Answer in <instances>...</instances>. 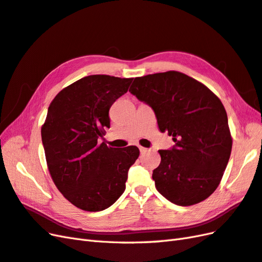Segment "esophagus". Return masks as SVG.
Masks as SVG:
<instances>
[{
    "instance_id": "esophagus-1",
    "label": "esophagus",
    "mask_w": 262,
    "mask_h": 262,
    "mask_svg": "<svg viewBox=\"0 0 262 262\" xmlns=\"http://www.w3.org/2000/svg\"><path fill=\"white\" fill-rule=\"evenodd\" d=\"M138 148H139V150H140V152H141V154H145V152H147V151H148V149H147V148H145V147H141V146H139Z\"/></svg>"
}]
</instances>
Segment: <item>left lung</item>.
Wrapping results in <instances>:
<instances>
[{
    "label": "left lung",
    "mask_w": 262,
    "mask_h": 262,
    "mask_svg": "<svg viewBox=\"0 0 262 262\" xmlns=\"http://www.w3.org/2000/svg\"><path fill=\"white\" fill-rule=\"evenodd\" d=\"M129 92L154 110L159 129L173 137L172 148L159 150L161 162L152 172L157 190L180 206L207 199L222 180L233 145L221 100L178 71L135 78Z\"/></svg>",
    "instance_id": "left-lung-1"
}]
</instances>
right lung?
<instances>
[{
	"label": "right lung",
	"instance_id": "add662e5",
	"mask_svg": "<svg viewBox=\"0 0 262 262\" xmlns=\"http://www.w3.org/2000/svg\"><path fill=\"white\" fill-rule=\"evenodd\" d=\"M132 81L84 77L61 90L48 107L41 127L48 170L62 195L83 211L100 212L114 204L139 156L136 146L118 149L99 143L110 128L112 104Z\"/></svg>",
	"mask_w": 262,
	"mask_h": 262
}]
</instances>
